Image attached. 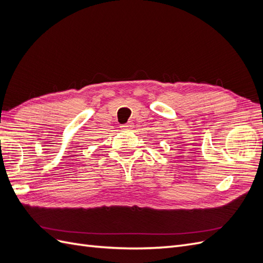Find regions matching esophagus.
Wrapping results in <instances>:
<instances>
[{
    "label": "esophagus",
    "mask_w": 263,
    "mask_h": 263,
    "mask_svg": "<svg viewBox=\"0 0 263 263\" xmlns=\"http://www.w3.org/2000/svg\"><path fill=\"white\" fill-rule=\"evenodd\" d=\"M121 127H122V128H124V129H130L132 127H133V124L130 122H128V123H126V124H123Z\"/></svg>",
    "instance_id": "esophagus-1"
}]
</instances>
